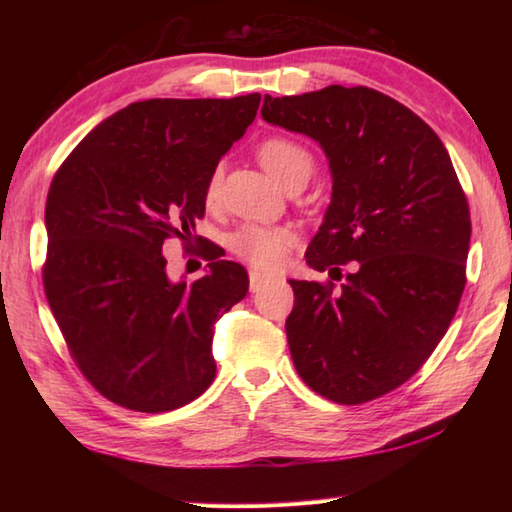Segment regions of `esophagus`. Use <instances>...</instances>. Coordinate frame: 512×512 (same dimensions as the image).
I'll return each mask as SVG.
<instances>
[{
    "mask_svg": "<svg viewBox=\"0 0 512 512\" xmlns=\"http://www.w3.org/2000/svg\"><path fill=\"white\" fill-rule=\"evenodd\" d=\"M250 292H259L266 284H268V277L264 273H257V270H250Z\"/></svg>",
    "mask_w": 512,
    "mask_h": 512,
    "instance_id": "1",
    "label": "esophagus"
}]
</instances>
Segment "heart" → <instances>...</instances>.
Returning <instances> with one entry per match:
<instances>
[{"label": "heart", "instance_id": "1", "mask_svg": "<svg viewBox=\"0 0 512 512\" xmlns=\"http://www.w3.org/2000/svg\"><path fill=\"white\" fill-rule=\"evenodd\" d=\"M257 158L262 167L273 176L279 184H284L288 178L299 171H312V156L310 151L295 143L290 138H268L257 147ZM222 189V169L217 167L211 171L206 180L204 200L206 204H215L220 198ZM295 242V233L288 226H268V224H242L228 235L226 244L231 253L246 264L259 270L277 268L288 253V248Z\"/></svg>", "mask_w": 512, "mask_h": 512}]
</instances>
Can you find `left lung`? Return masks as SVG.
<instances>
[{"label": "left lung", "mask_w": 512, "mask_h": 512, "mask_svg": "<svg viewBox=\"0 0 512 512\" xmlns=\"http://www.w3.org/2000/svg\"><path fill=\"white\" fill-rule=\"evenodd\" d=\"M264 121L317 140L332 202L306 250L332 281H295L286 334L299 376L339 405H361L409 380L449 330L466 284L469 202L438 134L372 88L264 96Z\"/></svg>", "instance_id": "8db88e82"}]
</instances>
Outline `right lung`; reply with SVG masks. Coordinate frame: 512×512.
Here are the masks:
<instances>
[{"label": "right lung", "instance_id": "1", "mask_svg": "<svg viewBox=\"0 0 512 512\" xmlns=\"http://www.w3.org/2000/svg\"><path fill=\"white\" fill-rule=\"evenodd\" d=\"M259 101L132 103L54 173L43 288L74 363L116 405L173 411L213 383L215 321L246 297L248 275L206 244L209 273L173 284L162 246L189 242L204 217L206 180L255 121Z\"/></svg>", "mask_w": 512, "mask_h": 512}]
</instances>
